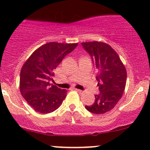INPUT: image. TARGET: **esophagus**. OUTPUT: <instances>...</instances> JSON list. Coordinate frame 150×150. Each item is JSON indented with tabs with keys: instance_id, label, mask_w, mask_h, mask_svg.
<instances>
[{
	"instance_id": "esophagus-1",
	"label": "esophagus",
	"mask_w": 150,
	"mask_h": 150,
	"mask_svg": "<svg viewBox=\"0 0 150 150\" xmlns=\"http://www.w3.org/2000/svg\"><path fill=\"white\" fill-rule=\"evenodd\" d=\"M75 90L76 91H78L79 93H80V94H83V93H84V91H82V90H80V89H77V88H75Z\"/></svg>"
}]
</instances>
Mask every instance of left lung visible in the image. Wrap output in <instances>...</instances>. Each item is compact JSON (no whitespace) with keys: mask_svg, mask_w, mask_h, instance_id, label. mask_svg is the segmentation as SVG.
I'll use <instances>...</instances> for the list:
<instances>
[{"mask_svg":"<svg viewBox=\"0 0 150 150\" xmlns=\"http://www.w3.org/2000/svg\"><path fill=\"white\" fill-rule=\"evenodd\" d=\"M81 45L91 56L100 92L95 95L94 104L85 108L91 113L104 114L112 110L123 95L127 81L126 69L117 52L107 43L92 41Z\"/></svg>","mask_w":150,"mask_h":150,"instance_id":"8db88e82","label":"left lung"}]
</instances>
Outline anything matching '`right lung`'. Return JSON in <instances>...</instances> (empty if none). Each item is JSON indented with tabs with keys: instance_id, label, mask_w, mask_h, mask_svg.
<instances>
[{
	"instance_id": "obj_1",
	"label": "right lung",
	"mask_w": 150,
	"mask_h": 150,
	"mask_svg": "<svg viewBox=\"0 0 150 150\" xmlns=\"http://www.w3.org/2000/svg\"><path fill=\"white\" fill-rule=\"evenodd\" d=\"M78 43L50 42L36 49L21 70L20 91L37 112L47 114L56 110L67 96V91L53 85L54 70Z\"/></svg>"
}]
</instances>
